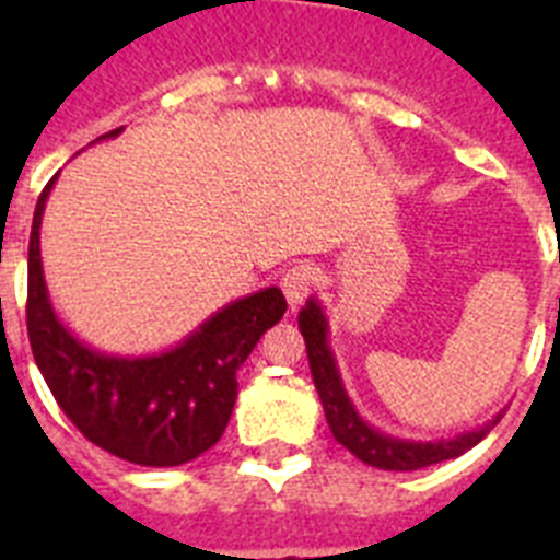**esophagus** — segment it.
Segmentation results:
<instances>
[{
	"label": "esophagus",
	"mask_w": 560,
	"mask_h": 560,
	"mask_svg": "<svg viewBox=\"0 0 560 560\" xmlns=\"http://www.w3.org/2000/svg\"><path fill=\"white\" fill-rule=\"evenodd\" d=\"M314 283H316V271L314 266L308 264L291 266V269H285V275L280 277V289H283L291 308H296V305L303 303L305 296L311 294V289H314Z\"/></svg>",
	"instance_id": "34e87169"
}]
</instances>
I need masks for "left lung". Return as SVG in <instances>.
Wrapping results in <instances>:
<instances>
[{
    "label": "left lung",
    "mask_w": 560,
    "mask_h": 560,
    "mask_svg": "<svg viewBox=\"0 0 560 560\" xmlns=\"http://www.w3.org/2000/svg\"><path fill=\"white\" fill-rule=\"evenodd\" d=\"M296 323H300V334L305 339L311 375H314V387L319 393V400H323L330 432H334L336 443H341L350 454H355L361 463L384 468V471H418V468L459 457L468 448H474L502 418V415H497L482 429H474V432H465L452 440H434V443L432 440L429 443H415V440L389 438V434L364 423V418L350 404L345 384L339 378V370H336V359L330 353L328 319H325L323 305L316 300H308L300 316H296Z\"/></svg>",
    "instance_id": "8db88e82"
}]
</instances>
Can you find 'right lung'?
Segmentation results:
<instances>
[{"label": "right lung", "mask_w": 560, "mask_h": 560, "mask_svg": "<svg viewBox=\"0 0 560 560\" xmlns=\"http://www.w3.org/2000/svg\"><path fill=\"white\" fill-rule=\"evenodd\" d=\"M52 185L56 176L38 196L27 252V336L49 393L78 432L114 457L151 468L190 463L224 434L237 398L235 373L283 319V291L271 285L235 300L167 353H97L63 328L44 283L38 226Z\"/></svg>", "instance_id": "add662e5"}]
</instances>
